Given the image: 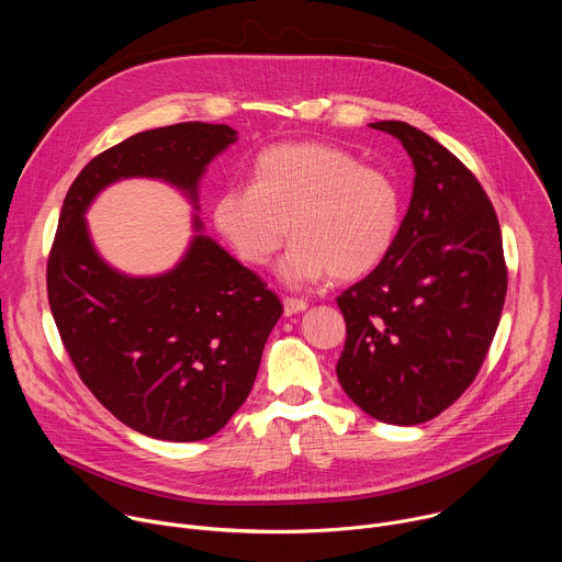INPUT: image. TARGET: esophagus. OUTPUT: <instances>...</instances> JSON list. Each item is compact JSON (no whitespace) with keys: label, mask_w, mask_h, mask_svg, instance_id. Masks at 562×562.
Returning <instances> with one entry per match:
<instances>
[{"label":"esophagus","mask_w":562,"mask_h":562,"mask_svg":"<svg viewBox=\"0 0 562 562\" xmlns=\"http://www.w3.org/2000/svg\"><path fill=\"white\" fill-rule=\"evenodd\" d=\"M284 315H293V313H302L306 311V300H300V297H284Z\"/></svg>","instance_id":"34e87169"}]
</instances>
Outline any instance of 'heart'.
I'll return each instance as SVG.
<instances>
[{
  "label": "heart",
  "instance_id": "b5f03b06",
  "mask_svg": "<svg viewBox=\"0 0 562 562\" xmlns=\"http://www.w3.org/2000/svg\"><path fill=\"white\" fill-rule=\"evenodd\" d=\"M213 220L239 260L267 267L295 237L280 278L302 286L331 276L351 282L391 254L403 222L395 180L331 144L302 142L262 150L251 184L224 189Z\"/></svg>",
  "mask_w": 562,
  "mask_h": 562
}]
</instances>
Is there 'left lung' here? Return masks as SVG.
<instances>
[{"instance_id": "1", "label": "left lung", "mask_w": 562, "mask_h": 562, "mask_svg": "<svg viewBox=\"0 0 562 562\" xmlns=\"http://www.w3.org/2000/svg\"><path fill=\"white\" fill-rule=\"evenodd\" d=\"M403 142L414 193L386 260L338 295L345 393L386 425H420L464 393L485 362L507 295L496 211L460 159L397 120L369 124Z\"/></svg>"}]
</instances>
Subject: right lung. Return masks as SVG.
<instances>
[{
    "label": "right lung",
    "instance_id": "obj_1",
    "mask_svg": "<svg viewBox=\"0 0 562 562\" xmlns=\"http://www.w3.org/2000/svg\"><path fill=\"white\" fill-rule=\"evenodd\" d=\"M237 139L226 124L182 122L100 153L70 184L46 267L48 304L82 382L126 427L171 442L217 434L247 400L282 302L202 233L162 276L133 278L95 251L87 217L109 184L165 180L198 209L200 180Z\"/></svg>",
    "mask_w": 562,
    "mask_h": 562
}]
</instances>
